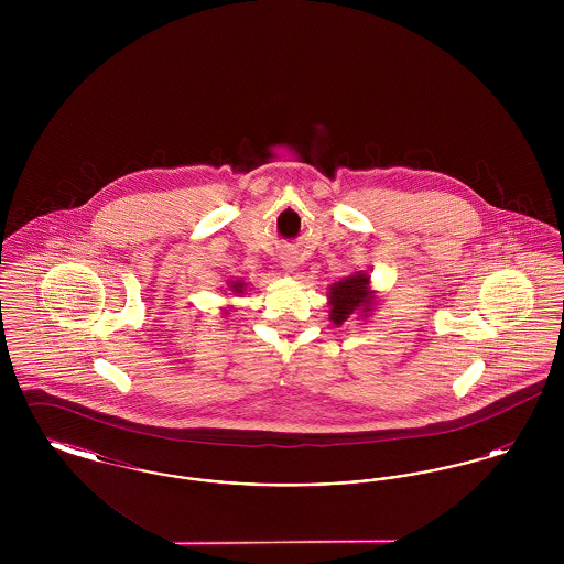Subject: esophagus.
Returning a JSON list of instances; mask_svg holds the SVG:
<instances>
[{
  "label": "esophagus",
  "mask_w": 564,
  "mask_h": 564,
  "mask_svg": "<svg viewBox=\"0 0 564 564\" xmlns=\"http://www.w3.org/2000/svg\"><path fill=\"white\" fill-rule=\"evenodd\" d=\"M281 264H283V269L290 270V272H292L295 267V260L292 258V256H285V258L281 260Z\"/></svg>",
  "instance_id": "obj_1"
}]
</instances>
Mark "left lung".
Segmentation results:
<instances>
[{
	"label": "left lung",
	"mask_w": 564,
	"mask_h": 564,
	"mask_svg": "<svg viewBox=\"0 0 564 564\" xmlns=\"http://www.w3.org/2000/svg\"><path fill=\"white\" fill-rule=\"evenodd\" d=\"M329 297V319L336 325L350 322L355 317H368L375 306V292L370 290V276L366 272H357L334 283L327 292Z\"/></svg>",
	"instance_id": "1"
}]
</instances>
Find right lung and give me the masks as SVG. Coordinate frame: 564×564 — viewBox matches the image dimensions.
Instances as JSON below:
<instances>
[{"mask_svg":"<svg viewBox=\"0 0 564 564\" xmlns=\"http://www.w3.org/2000/svg\"><path fill=\"white\" fill-rule=\"evenodd\" d=\"M230 290H232L235 294H242V290H245V283H242V281H237V283H230Z\"/></svg>","mask_w":564,"mask_h":564,"instance_id":"right-lung-1","label":"right lung"}]
</instances>
